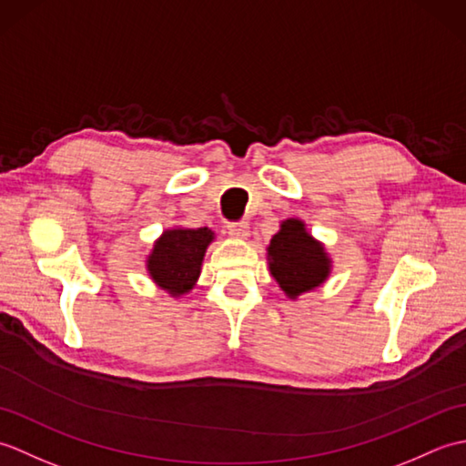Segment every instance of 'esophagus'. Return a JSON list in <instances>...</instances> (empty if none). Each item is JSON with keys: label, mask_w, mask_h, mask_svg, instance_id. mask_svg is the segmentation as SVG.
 Returning <instances> with one entry per match:
<instances>
[{"label": "esophagus", "mask_w": 466, "mask_h": 466, "mask_svg": "<svg viewBox=\"0 0 466 466\" xmlns=\"http://www.w3.org/2000/svg\"><path fill=\"white\" fill-rule=\"evenodd\" d=\"M228 234H230L232 238L244 240V238H248L250 226H248V222H244V220H240V222H230V224H228Z\"/></svg>", "instance_id": "obj_1"}]
</instances>
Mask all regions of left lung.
Listing matches in <instances>:
<instances>
[{
    "mask_svg": "<svg viewBox=\"0 0 466 466\" xmlns=\"http://www.w3.org/2000/svg\"><path fill=\"white\" fill-rule=\"evenodd\" d=\"M268 258L272 276L290 299L316 289L330 270L324 248L304 230L300 220H286L280 232L272 236Z\"/></svg>",
    "mask_w": 466,
    "mask_h": 466,
    "instance_id": "1",
    "label": "left lung"
}]
</instances>
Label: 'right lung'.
I'll return each instance as SVG.
<instances>
[{
	"mask_svg": "<svg viewBox=\"0 0 466 466\" xmlns=\"http://www.w3.org/2000/svg\"><path fill=\"white\" fill-rule=\"evenodd\" d=\"M214 234L208 228L198 230H167L156 242L154 252L147 258V270L152 279L170 294H184L200 276V266L208 244Z\"/></svg>",
	"mask_w": 466,
	"mask_h": 466,
	"instance_id": "1",
	"label": "right lung"
}]
</instances>
